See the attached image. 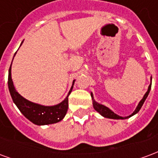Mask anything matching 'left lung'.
Masks as SVG:
<instances>
[{"label":"left lung","mask_w":158,"mask_h":158,"mask_svg":"<svg viewBox=\"0 0 158 158\" xmlns=\"http://www.w3.org/2000/svg\"><path fill=\"white\" fill-rule=\"evenodd\" d=\"M151 88H152V79H151V85H150L149 87H148L147 91H146V94L144 95V96H143V98L141 99V101H140V102H139L138 106H137V107H136V109L134 111V113H133L131 115H129V116H128V117H125V118H123V117L119 116V115H118V114H116V113H113L112 110L109 109L108 107H106V106H104V105H102V104H99L98 102H96V101L94 100L93 94L91 93L90 95H91V97H92L93 106H94V108H95V110H96V112H98V113H99L100 114L102 115V116L105 117V118H112V119L129 118H130V117L133 116V115L136 114V113H138L139 110H140L141 106H142V105L144 104V102H145V101H146V99L147 98V96H148V95H149L150 90H151Z\"/></svg>","instance_id":"left-lung-1"}]
</instances>
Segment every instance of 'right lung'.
I'll return each instance as SVG.
<instances>
[{
  "mask_svg": "<svg viewBox=\"0 0 158 158\" xmlns=\"http://www.w3.org/2000/svg\"><path fill=\"white\" fill-rule=\"evenodd\" d=\"M23 43V42H22ZM21 43V45H22ZM15 56V55H14ZM12 64L10 66L8 73V89L12 96L13 102L18 106L19 111L23 114V116L31 121L33 123L37 125H46L60 122L65 117L66 113L69 108V96L72 91L74 81L73 82V85L69 90L68 96L62 102L55 106H42L37 103L29 102L25 98H23L20 94L15 89L12 79Z\"/></svg>",
  "mask_w": 158,
  "mask_h": 158,
  "instance_id": "add662e5",
  "label": "right lung"
}]
</instances>
